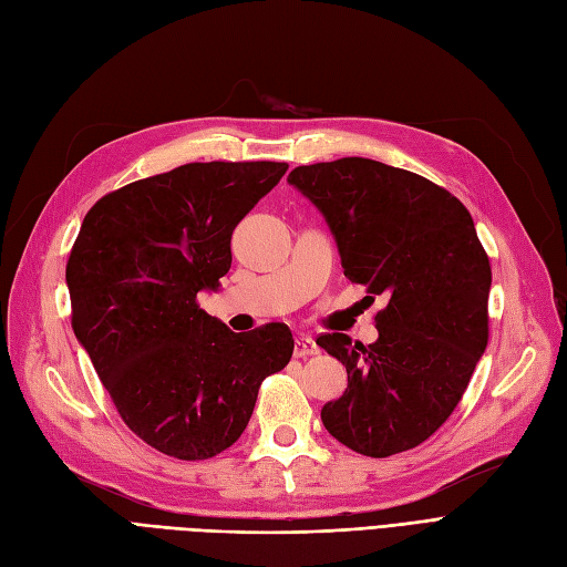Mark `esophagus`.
I'll list each match as a JSON object with an SVG mask.
<instances>
[{"label": "esophagus", "mask_w": 567, "mask_h": 567, "mask_svg": "<svg viewBox=\"0 0 567 567\" xmlns=\"http://www.w3.org/2000/svg\"><path fill=\"white\" fill-rule=\"evenodd\" d=\"M318 353H320V349H318L316 339L297 337V343H295V355L297 358H308V355H318Z\"/></svg>", "instance_id": "34e87169"}]
</instances>
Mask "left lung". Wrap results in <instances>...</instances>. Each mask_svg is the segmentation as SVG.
<instances>
[{
	"label": "left lung",
	"mask_w": 567,
	"mask_h": 567,
	"mask_svg": "<svg viewBox=\"0 0 567 567\" xmlns=\"http://www.w3.org/2000/svg\"><path fill=\"white\" fill-rule=\"evenodd\" d=\"M287 181L322 212L343 276L389 295L374 343L318 337L349 374L322 424L364 456L412 450L447 422L487 346L492 270L473 218L429 178L368 157L308 164Z\"/></svg>",
	"instance_id": "1"
}]
</instances>
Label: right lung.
Masks as SVG:
<instances>
[{"instance_id": "add662e5", "label": "right lung", "mask_w": 567, "mask_h": 567, "mask_svg": "<svg viewBox=\"0 0 567 567\" xmlns=\"http://www.w3.org/2000/svg\"><path fill=\"white\" fill-rule=\"evenodd\" d=\"M285 162H190L103 195L65 266L72 330L141 441L209 460L249 424L295 351L289 327L235 334L197 303L230 268V235Z\"/></svg>"}]
</instances>
